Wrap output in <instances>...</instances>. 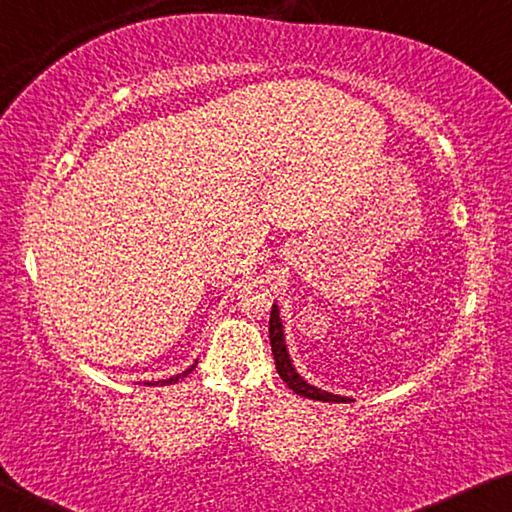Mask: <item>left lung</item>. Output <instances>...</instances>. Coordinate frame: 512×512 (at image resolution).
I'll use <instances>...</instances> for the list:
<instances>
[{
	"label": "left lung",
	"instance_id": "1",
	"mask_svg": "<svg viewBox=\"0 0 512 512\" xmlns=\"http://www.w3.org/2000/svg\"><path fill=\"white\" fill-rule=\"evenodd\" d=\"M270 345H272L274 364H277V373L281 375V380L297 393V396H304V398H311V400H322V403H352L350 398L334 396V393H327V391H320L316 387H311V384H306L302 377L295 373L293 364H290L288 350H286V341H283V329H281V318H279L277 304H272V313H270Z\"/></svg>",
	"mask_w": 512,
	"mask_h": 512
}]
</instances>
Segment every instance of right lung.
<instances>
[{"label":"right lung","mask_w":512,"mask_h":512,"mask_svg":"<svg viewBox=\"0 0 512 512\" xmlns=\"http://www.w3.org/2000/svg\"><path fill=\"white\" fill-rule=\"evenodd\" d=\"M194 371V366L192 368H187L185 373H180V375H174V377H169V380H157V382H148V384H176L178 380H183L185 375H190Z\"/></svg>","instance_id":"obj_1"}]
</instances>
